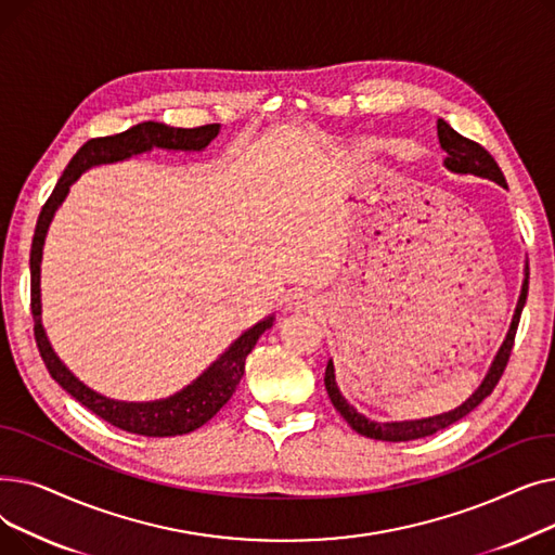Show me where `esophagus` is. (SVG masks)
I'll return each instance as SVG.
<instances>
[{"mask_svg": "<svg viewBox=\"0 0 555 555\" xmlns=\"http://www.w3.org/2000/svg\"><path fill=\"white\" fill-rule=\"evenodd\" d=\"M293 299H295L293 304H295L297 308H310V306L314 304V301H312V297H308V295H295Z\"/></svg>", "mask_w": 555, "mask_h": 555, "instance_id": "34e87169", "label": "esophagus"}]
</instances>
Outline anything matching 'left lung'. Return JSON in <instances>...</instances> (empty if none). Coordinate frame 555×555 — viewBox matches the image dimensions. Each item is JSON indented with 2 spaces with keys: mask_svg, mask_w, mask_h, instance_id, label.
<instances>
[{
  "mask_svg": "<svg viewBox=\"0 0 555 555\" xmlns=\"http://www.w3.org/2000/svg\"><path fill=\"white\" fill-rule=\"evenodd\" d=\"M436 130H439V141H441V149L448 153L446 157V166L454 172H473L479 175V178H488L492 182L502 184L504 189H508L506 180H504V172L494 162V157L483 149L481 143L459 134L454 128H450L443 119H439L436 124ZM527 293H529V270H527V279H524L521 285V295L513 314V324L511 331L500 348L498 358H494L488 375L483 377L481 387L465 400L461 406H456L454 412L441 414V416H431V418H423V421H404V423H375L364 418L362 414H358L351 404L346 402V398L339 393L337 385H335V369L333 362H328L326 366V391L331 396V402L335 404V410L344 416V421L351 425L358 434L366 436V439H375V441H389V443H400V441H414V439H425V436H431L436 431H441L446 427H450L452 423L461 421L463 416H468L475 406L488 398L492 393V389L498 387L500 377L506 371V364L511 360V351H513V344H515V333H517V324H519V317H521V308L527 304Z\"/></svg>",
  "mask_w": 555,
  "mask_h": 555,
  "instance_id": "obj_1",
  "label": "left lung"
}]
</instances>
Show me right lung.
I'll list each match as a JSON object with an SVG mask.
<instances>
[{
    "instance_id": "add662e5",
    "label": "right lung",
    "mask_w": 555,
    "mask_h": 555,
    "mask_svg": "<svg viewBox=\"0 0 555 555\" xmlns=\"http://www.w3.org/2000/svg\"><path fill=\"white\" fill-rule=\"evenodd\" d=\"M220 132V124H209L199 128H170L166 124L145 121L124 130L119 134L109 137H94L82 143L78 153L67 164L63 178L57 180L55 189L47 197L44 207L40 211L34 245H31V312H34V333L40 348V356L51 373L53 380L61 385L69 396H74L82 406H87L92 414L107 421L109 425L119 427L130 434L141 436H178L189 434L211 421L222 404L236 391L241 377L245 373V360L258 337L272 326V317L266 322L256 324L245 335L229 346L207 371H204L193 385L184 391L175 393L166 400L157 402H116L109 398L99 396L90 387H85L80 380L67 371V366L55 358L51 351L44 328L40 324V260H42V245L47 236V227L53 218V211L61 207L69 186L80 178V172L90 166L119 162L130 155H139L143 151H151L153 145L168 151H202L209 145L211 139Z\"/></svg>"
}]
</instances>
